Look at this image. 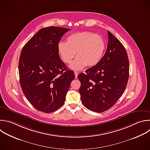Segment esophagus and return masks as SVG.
Returning a JSON list of instances; mask_svg holds the SVG:
<instances>
[{"label": "esophagus", "instance_id": "esophagus-1", "mask_svg": "<svg viewBox=\"0 0 150 150\" xmlns=\"http://www.w3.org/2000/svg\"><path fill=\"white\" fill-rule=\"evenodd\" d=\"M74 74H75V78H77L78 77V72H76V71H75L74 72Z\"/></svg>", "mask_w": 150, "mask_h": 150}]
</instances>
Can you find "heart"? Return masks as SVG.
<instances>
[{
	"mask_svg": "<svg viewBox=\"0 0 150 150\" xmlns=\"http://www.w3.org/2000/svg\"><path fill=\"white\" fill-rule=\"evenodd\" d=\"M105 42L99 35L89 32L74 33L70 35L67 42H60L58 51L62 61L70 64L76 53L77 58L71 64L74 70H81L86 65L92 67L98 65L104 56Z\"/></svg>",
	"mask_w": 150,
	"mask_h": 150,
	"instance_id": "obj_1",
	"label": "heart"
}]
</instances>
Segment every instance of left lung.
<instances>
[{"label": "left lung", "instance_id": "obj_1", "mask_svg": "<svg viewBox=\"0 0 150 150\" xmlns=\"http://www.w3.org/2000/svg\"><path fill=\"white\" fill-rule=\"evenodd\" d=\"M105 54L99 63L81 73L79 93L87 109L103 112L111 108L122 95L129 78V60L121 42L108 31Z\"/></svg>", "mask_w": 150, "mask_h": 150}]
</instances>
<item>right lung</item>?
I'll return each mask as SVG.
<instances>
[{
	"mask_svg": "<svg viewBox=\"0 0 150 150\" xmlns=\"http://www.w3.org/2000/svg\"><path fill=\"white\" fill-rule=\"evenodd\" d=\"M69 29L49 26L40 29L23 46L19 61L22 91L31 105L50 113L64 104L73 71L61 59L58 45Z\"/></svg>",
	"mask_w": 150,
	"mask_h": 150,
	"instance_id": "add662e5",
	"label": "right lung"
}]
</instances>
